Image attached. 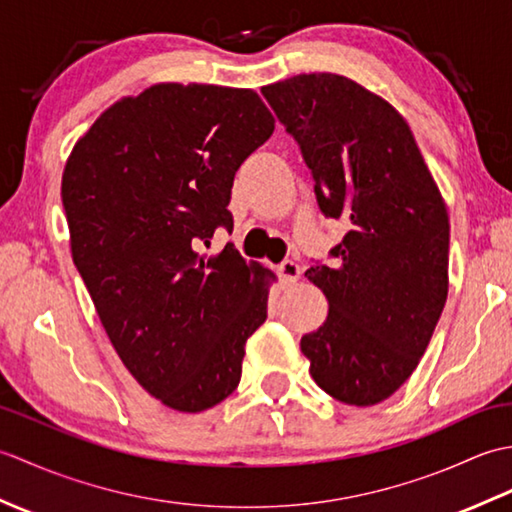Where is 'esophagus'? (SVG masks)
I'll list each match as a JSON object with an SVG mask.
<instances>
[{"instance_id":"obj_1","label":"esophagus","mask_w":512,"mask_h":512,"mask_svg":"<svg viewBox=\"0 0 512 512\" xmlns=\"http://www.w3.org/2000/svg\"><path fill=\"white\" fill-rule=\"evenodd\" d=\"M277 273H279L281 284H284V286H292V284H295V281H299L301 268H299V264H295V262H290V259H286V262H281V264L277 266Z\"/></svg>"}]
</instances>
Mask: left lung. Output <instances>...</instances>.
I'll list each match as a JSON object with an SVG mask.
<instances>
[{
	"label": "left lung",
	"instance_id": "left-lung-1",
	"mask_svg": "<svg viewBox=\"0 0 512 512\" xmlns=\"http://www.w3.org/2000/svg\"><path fill=\"white\" fill-rule=\"evenodd\" d=\"M312 171L319 209L343 220L334 266L306 277L328 319L301 336L310 374L354 407L387 400L427 350L449 292V213L394 105L332 72L262 88Z\"/></svg>",
	"mask_w": 512,
	"mask_h": 512
}]
</instances>
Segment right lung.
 I'll return each mask as SVG.
<instances>
[{"instance_id": "add662e5", "label": "right lung", "mask_w": 512, "mask_h": 512, "mask_svg": "<svg viewBox=\"0 0 512 512\" xmlns=\"http://www.w3.org/2000/svg\"><path fill=\"white\" fill-rule=\"evenodd\" d=\"M275 132L255 90L156 83L96 118L61 178L74 266L116 354L145 391L198 413L231 396L273 270L200 253L235 171Z\"/></svg>"}]
</instances>
